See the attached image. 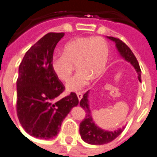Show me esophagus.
I'll return each mask as SVG.
<instances>
[{
	"mask_svg": "<svg viewBox=\"0 0 157 157\" xmlns=\"http://www.w3.org/2000/svg\"><path fill=\"white\" fill-rule=\"evenodd\" d=\"M76 95H77V98H78L79 101H81V100H82V93H77V94H76Z\"/></svg>",
	"mask_w": 157,
	"mask_h": 157,
	"instance_id": "1",
	"label": "esophagus"
}]
</instances>
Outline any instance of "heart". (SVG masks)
<instances>
[{
  "instance_id": "heart-1",
  "label": "heart",
  "mask_w": 157,
  "mask_h": 157,
  "mask_svg": "<svg viewBox=\"0 0 157 157\" xmlns=\"http://www.w3.org/2000/svg\"><path fill=\"white\" fill-rule=\"evenodd\" d=\"M109 56L108 44L101 37L77 38L68 42L63 53L54 55L51 67L57 78L67 81L75 63L78 71L68 81V91L77 92L89 83L91 78L100 76L105 70Z\"/></svg>"
}]
</instances>
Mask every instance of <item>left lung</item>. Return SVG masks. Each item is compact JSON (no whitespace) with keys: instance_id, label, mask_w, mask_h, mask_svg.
<instances>
[{"instance_id":"1","label":"left lung","mask_w":157,"mask_h":157,"mask_svg":"<svg viewBox=\"0 0 157 157\" xmlns=\"http://www.w3.org/2000/svg\"><path fill=\"white\" fill-rule=\"evenodd\" d=\"M107 38H109L110 40L115 42L116 47L118 49L120 56H122L124 60L129 62L135 68L138 75L137 76L138 80L139 82H141V70H140L137 58L134 56L132 50L119 38H113V37H107ZM80 105L86 112V117L80 124V134L83 141H85L89 144H95V145L105 144L114 140L124 131V127L120 128L119 130H116L113 132H109V131L102 130L97 126L93 121L92 116H91L89 102H88V91L84 94L83 98L80 101Z\"/></svg>"}]
</instances>
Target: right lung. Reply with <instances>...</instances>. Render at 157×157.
<instances>
[{"label": "right lung", "mask_w": 157, "mask_h": 157, "mask_svg": "<svg viewBox=\"0 0 157 157\" xmlns=\"http://www.w3.org/2000/svg\"><path fill=\"white\" fill-rule=\"evenodd\" d=\"M63 33H50L26 52L19 67L17 79V115L20 124L31 136L52 139L70 110L78 105L75 93L61 100L65 87L51 67L56 44Z\"/></svg>", "instance_id": "add662e5"}]
</instances>
